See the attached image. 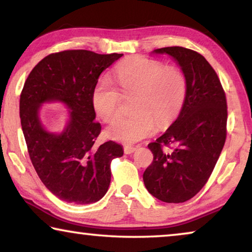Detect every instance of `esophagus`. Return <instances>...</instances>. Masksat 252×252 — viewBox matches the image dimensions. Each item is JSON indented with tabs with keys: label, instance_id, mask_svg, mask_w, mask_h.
Instances as JSON below:
<instances>
[{
	"label": "esophagus",
	"instance_id": "34e87169",
	"mask_svg": "<svg viewBox=\"0 0 252 252\" xmlns=\"http://www.w3.org/2000/svg\"><path fill=\"white\" fill-rule=\"evenodd\" d=\"M135 147H132V146H126L123 148V150H125V153L126 155H131V153H133L135 151Z\"/></svg>",
	"mask_w": 252,
	"mask_h": 252
}]
</instances>
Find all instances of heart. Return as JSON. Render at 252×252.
I'll return each mask as SVG.
<instances>
[{
	"instance_id": "heart-1",
	"label": "heart",
	"mask_w": 252,
	"mask_h": 252,
	"mask_svg": "<svg viewBox=\"0 0 252 252\" xmlns=\"http://www.w3.org/2000/svg\"><path fill=\"white\" fill-rule=\"evenodd\" d=\"M114 78L123 95L133 94L129 116L119 117L109 126L110 138L134 143L156 132L157 125H171L182 110L187 96V79L176 66H165L158 60L132 57L118 65ZM92 105L105 122L118 116L121 94L106 79H101L92 91Z\"/></svg>"
}]
</instances>
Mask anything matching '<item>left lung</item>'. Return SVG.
I'll list each match as a JSON object with an SVG mask.
<instances>
[{"instance_id": "1", "label": "left lung", "mask_w": 252, "mask_h": 252, "mask_svg": "<svg viewBox=\"0 0 252 252\" xmlns=\"http://www.w3.org/2000/svg\"><path fill=\"white\" fill-rule=\"evenodd\" d=\"M176 60L187 79V96L173 125L148 144L152 163L143 173L153 197L168 203L193 198L206 185L227 138V97L201 54L182 46L155 50Z\"/></svg>"}]
</instances>
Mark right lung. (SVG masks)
Returning <instances> with one entry per match:
<instances>
[{
    "label": "right lung",
    "instance_id": "obj_1",
    "mask_svg": "<svg viewBox=\"0 0 252 252\" xmlns=\"http://www.w3.org/2000/svg\"><path fill=\"white\" fill-rule=\"evenodd\" d=\"M123 54L66 50L45 57L33 67L20 96V118L30 159L43 185L60 200L88 204L109 189L111 161L123 156L121 144L97 146L101 125L94 121L92 91L100 74ZM61 100L71 111L61 135L44 130L42 103Z\"/></svg>",
    "mask_w": 252,
    "mask_h": 252
}]
</instances>
